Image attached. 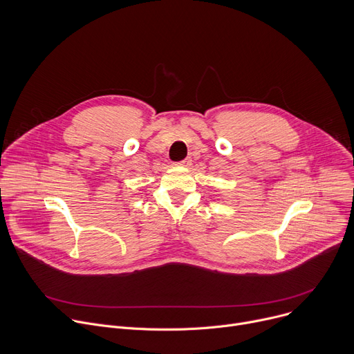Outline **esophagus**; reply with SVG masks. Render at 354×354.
<instances>
[{
  "label": "esophagus",
  "mask_w": 354,
  "mask_h": 354,
  "mask_svg": "<svg viewBox=\"0 0 354 354\" xmlns=\"http://www.w3.org/2000/svg\"><path fill=\"white\" fill-rule=\"evenodd\" d=\"M190 164H192V160H190V158H185V160H182V161L176 162V165H179V167H185V168L190 167Z\"/></svg>",
  "instance_id": "1"
}]
</instances>
